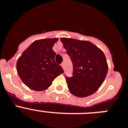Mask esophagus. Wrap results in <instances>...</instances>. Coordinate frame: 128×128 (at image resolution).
<instances>
[{
  "instance_id": "34e87169",
  "label": "esophagus",
  "mask_w": 128,
  "mask_h": 128,
  "mask_svg": "<svg viewBox=\"0 0 128 128\" xmlns=\"http://www.w3.org/2000/svg\"><path fill=\"white\" fill-rule=\"evenodd\" d=\"M61 66L63 67V69H65V64H64V63H62V64H61Z\"/></svg>"
}]
</instances>
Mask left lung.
<instances>
[{"instance_id":"1","label":"left lung","mask_w":128,"mask_h":128,"mask_svg":"<svg viewBox=\"0 0 128 128\" xmlns=\"http://www.w3.org/2000/svg\"><path fill=\"white\" fill-rule=\"evenodd\" d=\"M60 40L73 65L72 76H65L70 92L80 98L93 94L102 84L108 72L103 52L88 41L66 38Z\"/></svg>"}]
</instances>
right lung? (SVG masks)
<instances>
[{"label":"right lung","instance_id":"1","mask_svg":"<svg viewBox=\"0 0 128 128\" xmlns=\"http://www.w3.org/2000/svg\"><path fill=\"white\" fill-rule=\"evenodd\" d=\"M57 38L34 42L22 54L16 63L19 77L27 86L35 91L46 90L57 76L64 72L55 62L52 50Z\"/></svg>","mask_w":128,"mask_h":128}]
</instances>
